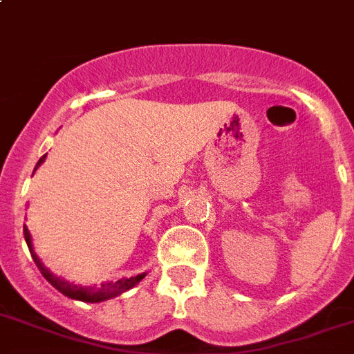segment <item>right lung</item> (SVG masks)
Here are the masks:
<instances>
[{"label": "right lung", "mask_w": 354, "mask_h": 354, "mask_svg": "<svg viewBox=\"0 0 354 354\" xmlns=\"http://www.w3.org/2000/svg\"><path fill=\"white\" fill-rule=\"evenodd\" d=\"M45 157L46 156H43L39 160H37L36 168L41 165V162H43V160H45ZM23 232H25L26 246H28V250H30L32 259H34L36 266L39 268L41 275L45 277V279L48 280V282H50V284L54 286L57 291H61L63 295H66L68 299L81 300V302H103V300L113 299V297H118V295L124 293V291L131 289L133 286L137 284V282H141V280L145 279V273H142V275L130 277V279H121V280H118V282H106V284H101V288H81V286L70 284V282H66V280L59 279V277H55L54 273H50V271L46 270L45 266L41 264V261L37 259V255L34 253V250H32L30 233H28L26 226L23 227Z\"/></svg>", "instance_id": "obj_1"}]
</instances>
